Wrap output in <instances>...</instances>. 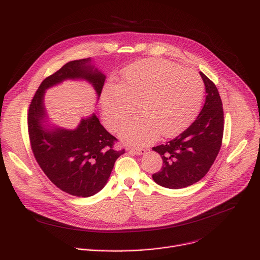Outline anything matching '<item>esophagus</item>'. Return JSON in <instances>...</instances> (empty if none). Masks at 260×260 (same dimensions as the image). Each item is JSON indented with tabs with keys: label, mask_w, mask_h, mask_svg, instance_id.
<instances>
[{
	"label": "esophagus",
	"mask_w": 260,
	"mask_h": 260,
	"mask_svg": "<svg viewBox=\"0 0 260 260\" xmlns=\"http://www.w3.org/2000/svg\"><path fill=\"white\" fill-rule=\"evenodd\" d=\"M128 151L133 154H136V155H144L147 152L146 149H137V148H131Z\"/></svg>",
	"instance_id": "34e87169"
}]
</instances>
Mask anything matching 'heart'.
Masks as SVG:
<instances>
[{
    "label": "heart",
    "instance_id": "obj_1",
    "mask_svg": "<svg viewBox=\"0 0 260 260\" xmlns=\"http://www.w3.org/2000/svg\"><path fill=\"white\" fill-rule=\"evenodd\" d=\"M204 83L192 70L161 58L138 61L125 69L120 85L108 84L102 94L106 126L117 131L135 112L140 116L119 133L123 142L145 146L157 137L171 138L186 128L198 115Z\"/></svg>",
    "mask_w": 260,
    "mask_h": 260
}]
</instances>
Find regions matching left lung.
Listing matches in <instances>:
<instances>
[{"label": "left lung", "mask_w": 260, "mask_h": 260, "mask_svg": "<svg viewBox=\"0 0 260 260\" xmlns=\"http://www.w3.org/2000/svg\"><path fill=\"white\" fill-rule=\"evenodd\" d=\"M206 87V102L192 124L175 139L153 147L164 161L152 175L155 183L179 189L200 181L209 172L220 150L223 137V108L216 85L200 72Z\"/></svg>", "instance_id": "obj_1"}]
</instances>
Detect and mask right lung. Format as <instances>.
I'll use <instances>...</instances> for the list:
<instances>
[{"mask_svg": "<svg viewBox=\"0 0 260 260\" xmlns=\"http://www.w3.org/2000/svg\"><path fill=\"white\" fill-rule=\"evenodd\" d=\"M105 79L90 57L69 61L43 80L29 105L27 125L34 156L56 187L75 197L88 198L101 191L124 149H114L117 139L94 113L74 129L48 123L45 91L66 80H83L93 87L99 100Z\"/></svg>", "mask_w": 260, "mask_h": 260, "instance_id": "obj_1", "label": "right lung"}]
</instances>
